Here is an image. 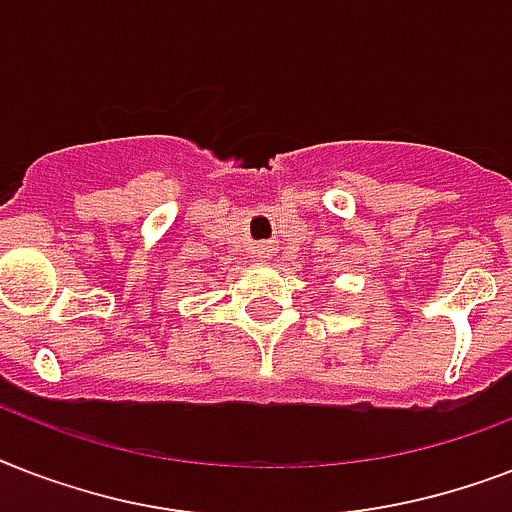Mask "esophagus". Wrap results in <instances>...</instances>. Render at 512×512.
Wrapping results in <instances>:
<instances>
[{
	"label": "esophagus",
	"mask_w": 512,
	"mask_h": 512,
	"mask_svg": "<svg viewBox=\"0 0 512 512\" xmlns=\"http://www.w3.org/2000/svg\"><path fill=\"white\" fill-rule=\"evenodd\" d=\"M271 252H273V249L268 247V244H257V247H255L257 260H268V257H271Z\"/></svg>",
	"instance_id": "34e87169"
}]
</instances>
